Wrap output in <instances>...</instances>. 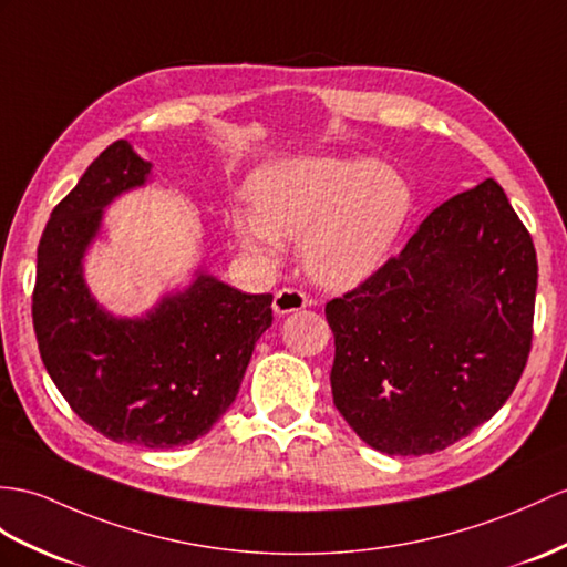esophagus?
Wrapping results in <instances>:
<instances>
[{"mask_svg":"<svg viewBox=\"0 0 567 567\" xmlns=\"http://www.w3.org/2000/svg\"><path fill=\"white\" fill-rule=\"evenodd\" d=\"M308 306V296L298 291V288H281L279 293L274 296V312L276 315H291Z\"/></svg>","mask_w":567,"mask_h":567,"instance_id":"obj_1","label":"esophagus"}]
</instances>
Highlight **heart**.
I'll use <instances>...</instances> for the list:
<instances>
[{"label":"heart","instance_id":"1","mask_svg":"<svg viewBox=\"0 0 567 567\" xmlns=\"http://www.w3.org/2000/svg\"><path fill=\"white\" fill-rule=\"evenodd\" d=\"M250 195L252 212L230 214L243 250L276 267L284 243H302L306 274L331 291L368 281L411 212V187L394 165L322 154L265 165Z\"/></svg>","mask_w":567,"mask_h":567}]
</instances>
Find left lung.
<instances>
[{
  "label": "left lung",
  "mask_w": 567,
  "mask_h": 567,
  "mask_svg": "<svg viewBox=\"0 0 567 567\" xmlns=\"http://www.w3.org/2000/svg\"><path fill=\"white\" fill-rule=\"evenodd\" d=\"M536 276L532 236L488 177L329 300L331 394L355 435L390 457H421L493 419L527 365Z\"/></svg>",
  "instance_id": "8db88e82"
}]
</instances>
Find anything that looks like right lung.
Instances as JSON below:
<instances>
[{
  "instance_id": "add662e5",
  "label": "right lung",
  "mask_w": 567,
  "mask_h": 567,
  "mask_svg": "<svg viewBox=\"0 0 567 567\" xmlns=\"http://www.w3.org/2000/svg\"><path fill=\"white\" fill-rule=\"evenodd\" d=\"M151 171L120 140L54 206L38 245L33 327L48 375L81 421L115 443L168 450L209 433L236 402L274 296L243 293L197 267L142 315L95 300L84 265L105 209L154 183Z\"/></svg>"
}]
</instances>
